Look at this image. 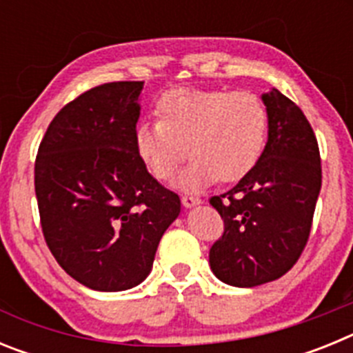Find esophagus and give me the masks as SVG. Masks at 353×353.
<instances>
[{
	"mask_svg": "<svg viewBox=\"0 0 353 353\" xmlns=\"http://www.w3.org/2000/svg\"><path fill=\"white\" fill-rule=\"evenodd\" d=\"M199 203H201V199L196 198V196H189V194L182 196V205L185 208H192V207H196V205H199Z\"/></svg>",
	"mask_w": 353,
	"mask_h": 353,
	"instance_id": "1",
	"label": "esophagus"
}]
</instances>
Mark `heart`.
<instances>
[{"instance_id": "obj_1", "label": "heart", "mask_w": 353, "mask_h": 353, "mask_svg": "<svg viewBox=\"0 0 353 353\" xmlns=\"http://www.w3.org/2000/svg\"><path fill=\"white\" fill-rule=\"evenodd\" d=\"M159 120L134 130L139 159L157 180H170L187 155L191 164L176 179L183 191H199L219 179L239 182L256 166L269 130L263 102L251 92L173 88L157 101Z\"/></svg>"}]
</instances>
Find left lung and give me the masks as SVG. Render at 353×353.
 <instances>
[{"label": "left lung", "instance_id": "8db88e82", "mask_svg": "<svg viewBox=\"0 0 353 353\" xmlns=\"http://www.w3.org/2000/svg\"><path fill=\"white\" fill-rule=\"evenodd\" d=\"M261 101L269 114L263 154L233 189L210 198L224 221L210 269L239 288L279 279L297 263L322 187L316 136L301 108L276 88Z\"/></svg>", "mask_w": 353, "mask_h": 353}]
</instances>
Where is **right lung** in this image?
I'll use <instances>...</instances> for the list:
<instances>
[{
    "label": "right lung",
    "mask_w": 353,
    "mask_h": 353,
    "mask_svg": "<svg viewBox=\"0 0 353 353\" xmlns=\"http://www.w3.org/2000/svg\"><path fill=\"white\" fill-rule=\"evenodd\" d=\"M143 81L81 93L52 118L35 161L49 251L81 285L121 292L145 281L180 198L148 173L134 146Z\"/></svg>",
    "instance_id": "1"
}]
</instances>
